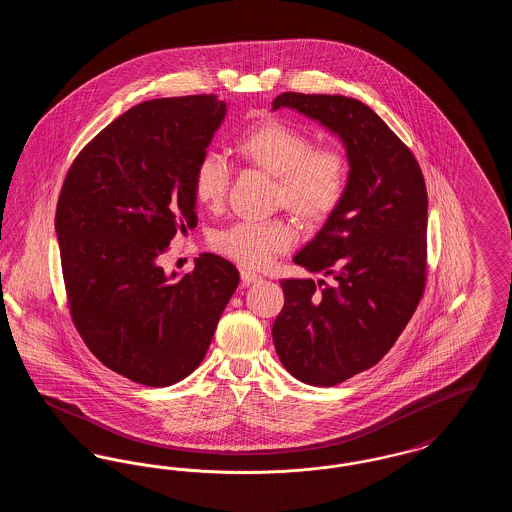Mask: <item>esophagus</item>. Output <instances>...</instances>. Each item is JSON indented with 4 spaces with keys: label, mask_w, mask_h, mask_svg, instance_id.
<instances>
[{
    "label": "esophagus",
    "mask_w": 512,
    "mask_h": 512,
    "mask_svg": "<svg viewBox=\"0 0 512 512\" xmlns=\"http://www.w3.org/2000/svg\"><path fill=\"white\" fill-rule=\"evenodd\" d=\"M240 276H242V282H244L245 286H249V284H255V282H259V280H261V274H257V272L249 270V268H242Z\"/></svg>",
    "instance_id": "34e87169"
}]
</instances>
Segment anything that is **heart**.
I'll use <instances>...</instances> for the list:
<instances>
[{"instance_id":"b5f03b06","label":"heart","mask_w":512,"mask_h":512,"mask_svg":"<svg viewBox=\"0 0 512 512\" xmlns=\"http://www.w3.org/2000/svg\"><path fill=\"white\" fill-rule=\"evenodd\" d=\"M240 153L257 167L276 176V201L307 222L330 217L343 199L351 178L349 155L338 144L315 146L311 132L288 122H263L251 128L238 144ZM232 178V165L220 151H205L194 171L195 199L217 209ZM297 228L290 219L236 220L213 236L220 255L249 268L268 263L292 249Z\"/></svg>"}]
</instances>
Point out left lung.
I'll return each mask as SVG.
<instances>
[{"label": "left lung", "instance_id": "left-lung-1", "mask_svg": "<svg viewBox=\"0 0 512 512\" xmlns=\"http://www.w3.org/2000/svg\"><path fill=\"white\" fill-rule=\"evenodd\" d=\"M336 132L351 178L338 209L293 261L330 280H282L272 340L293 378L330 388L382 361L424 295L428 192L413 151L363 101L284 92Z\"/></svg>", "mask_w": 512, "mask_h": 512}]
</instances>
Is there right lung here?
<instances>
[{"mask_svg": "<svg viewBox=\"0 0 512 512\" xmlns=\"http://www.w3.org/2000/svg\"><path fill=\"white\" fill-rule=\"evenodd\" d=\"M226 105L215 94L149 99L74 157L55 230L74 328L103 365L165 388L203 361L240 272L213 253L188 274L161 267L197 226L194 171Z\"/></svg>", "mask_w": 512, "mask_h": 512, "instance_id": "right-lung-1", "label": "right lung"}]
</instances>
